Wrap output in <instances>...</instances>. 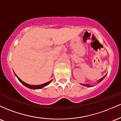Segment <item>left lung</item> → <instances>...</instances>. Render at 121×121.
<instances>
[{"label": "left lung", "instance_id": "1", "mask_svg": "<svg viewBox=\"0 0 121 121\" xmlns=\"http://www.w3.org/2000/svg\"><path fill=\"white\" fill-rule=\"evenodd\" d=\"M106 77V75H104V77H102V78L101 79H99V82H101V81H102V80H103V79H104V77ZM82 85H83V84H82ZM83 85V86H87V87H90V86H89V85Z\"/></svg>", "mask_w": 121, "mask_h": 121}]
</instances>
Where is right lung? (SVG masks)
I'll return each instance as SVG.
<instances>
[{
  "label": "right lung",
  "mask_w": 121,
  "mask_h": 121,
  "mask_svg": "<svg viewBox=\"0 0 121 121\" xmlns=\"http://www.w3.org/2000/svg\"><path fill=\"white\" fill-rule=\"evenodd\" d=\"M15 75L17 76V79H19V81L20 82L23 84V85H24V86H26L27 87H28V88H30V89H41V88L43 87H44V86H47V85H48V84H49L51 82V81H49V82H47V83H45L42 84V85H28V84L24 82L23 81H22V80L20 79L19 78V77H17V75H16V74H15Z\"/></svg>",
  "instance_id": "right-lung-1"
}]
</instances>
